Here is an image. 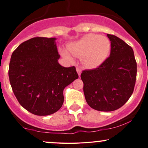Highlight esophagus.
Segmentation results:
<instances>
[{"instance_id":"obj_1","label":"esophagus","mask_w":148,"mask_h":148,"mask_svg":"<svg viewBox=\"0 0 148 148\" xmlns=\"http://www.w3.org/2000/svg\"><path fill=\"white\" fill-rule=\"evenodd\" d=\"M76 72H77L78 74H79V76H81V69L79 68V67H76Z\"/></svg>"}]
</instances>
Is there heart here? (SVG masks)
Masks as SVG:
<instances>
[{"label":"heart","instance_id":"b5f03b06","mask_svg":"<svg viewBox=\"0 0 148 148\" xmlns=\"http://www.w3.org/2000/svg\"><path fill=\"white\" fill-rule=\"evenodd\" d=\"M69 51L74 56H82L83 62L88 67H95L106 60L111 50V43L107 37L96 34H87L67 46ZM61 53L71 58L70 53L61 49Z\"/></svg>","mask_w":148,"mask_h":148}]
</instances>
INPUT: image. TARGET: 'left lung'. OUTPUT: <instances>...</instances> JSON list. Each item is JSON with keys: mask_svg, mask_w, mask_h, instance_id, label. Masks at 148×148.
I'll return each instance as SVG.
<instances>
[{"mask_svg": "<svg viewBox=\"0 0 148 148\" xmlns=\"http://www.w3.org/2000/svg\"><path fill=\"white\" fill-rule=\"evenodd\" d=\"M111 41L110 56L95 69L81 74L85 98L93 109L113 111L123 106L133 93L137 64L130 46L115 35Z\"/></svg>", "mask_w": 148, "mask_h": 148, "instance_id": "left-lung-1", "label": "left lung"}]
</instances>
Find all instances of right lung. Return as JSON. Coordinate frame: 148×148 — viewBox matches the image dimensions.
<instances>
[{"mask_svg":"<svg viewBox=\"0 0 148 148\" xmlns=\"http://www.w3.org/2000/svg\"><path fill=\"white\" fill-rule=\"evenodd\" d=\"M56 38L33 37L12 53L9 79L13 92L25 109L36 115L58 111L64 101L63 90L79 78L74 66L58 63Z\"/></svg>","mask_w":148,"mask_h":148,"instance_id":"1","label":"right lung"}]
</instances>
